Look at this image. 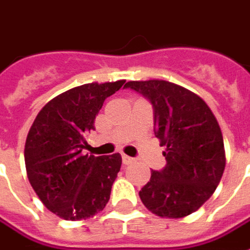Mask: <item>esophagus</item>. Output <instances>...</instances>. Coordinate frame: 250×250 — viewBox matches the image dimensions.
Masks as SVG:
<instances>
[{
	"label": "esophagus",
	"instance_id": "obj_1",
	"mask_svg": "<svg viewBox=\"0 0 250 250\" xmlns=\"http://www.w3.org/2000/svg\"><path fill=\"white\" fill-rule=\"evenodd\" d=\"M122 160H123V164H125V165H128V164H132V162H134V158H131V157H128V155L125 154L122 155Z\"/></svg>",
	"mask_w": 250,
	"mask_h": 250
}]
</instances>
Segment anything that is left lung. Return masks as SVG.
<instances>
[{"label":"left lung","instance_id":"1","mask_svg":"<svg viewBox=\"0 0 250 250\" xmlns=\"http://www.w3.org/2000/svg\"><path fill=\"white\" fill-rule=\"evenodd\" d=\"M154 108L155 137L167 167L151 172L139 191L145 207L169 219L184 218L203 206L222 179L226 154L218 120L206 101L165 80L128 81Z\"/></svg>","mask_w":250,"mask_h":250}]
</instances>
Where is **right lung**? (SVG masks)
I'll use <instances>...</instances> for the list:
<instances>
[{"mask_svg": "<svg viewBox=\"0 0 250 250\" xmlns=\"http://www.w3.org/2000/svg\"><path fill=\"white\" fill-rule=\"evenodd\" d=\"M125 80L71 88L47 103L29 128L24 149L31 186L48 210L81 221L104 210L122 165L119 153L83 154L96 115Z\"/></svg>", "mask_w": 250, "mask_h": 250, "instance_id": "add662e5", "label": "right lung"}]
</instances>
